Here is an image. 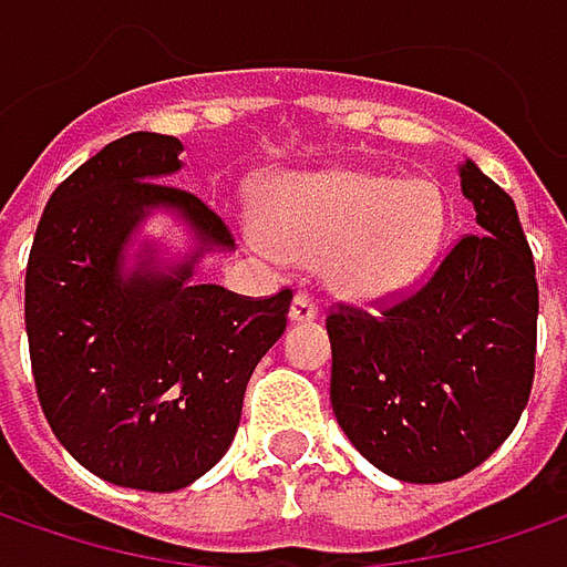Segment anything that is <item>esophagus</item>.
I'll use <instances>...</instances> for the list:
<instances>
[{
    "label": "esophagus",
    "mask_w": 567,
    "mask_h": 567,
    "mask_svg": "<svg viewBox=\"0 0 567 567\" xmlns=\"http://www.w3.org/2000/svg\"><path fill=\"white\" fill-rule=\"evenodd\" d=\"M288 317H291V323H311L317 320V301L311 295H295Z\"/></svg>",
    "instance_id": "34e87169"
}]
</instances>
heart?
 Here are the masks:
<instances>
[{"label":"heart","instance_id":"heart-1","mask_svg":"<svg viewBox=\"0 0 567 567\" xmlns=\"http://www.w3.org/2000/svg\"><path fill=\"white\" fill-rule=\"evenodd\" d=\"M272 250L291 262L327 259L330 288L355 305H382L414 288L446 234V205L430 183L379 173H305L272 188Z\"/></svg>","mask_w":567,"mask_h":567}]
</instances>
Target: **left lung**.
<instances>
[{"mask_svg": "<svg viewBox=\"0 0 567 567\" xmlns=\"http://www.w3.org/2000/svg\"><path fill=\"white\" fill-rule=\"evenodd\" d=\"M458 179L478 234L382 317H327L337 423L398 482L440 484L478 468L514 433L533 388L539 288L514 198L472 159Z\"/></svg>", "mask_w": 567, "mask_h": 567, "instance_id": "left-lung-1", "label": "left lung"}]
</instances>
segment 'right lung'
<instances>
[{
  "mask_svg": "<svg viewBox=\"0 0 567 567\" xmlns=\"http://www.w3.org/2000/svg\"><path fill=\"white\" fill-rule=\"evenodd\" d=\"M183 144L134 131L51 195L24 272V327L53 436L102 482L169 494L234 443L256 362L285 333L291 291L250 301L198 285L205 252H230L224 220L169 183ZM173 214L196 247L159 264L140 240Z\"/></svg>",
  "mask_w": 567,
  "mask_h": 567,
  "instance_id": "1",
  "label": "right lung"
}]
</instances>
